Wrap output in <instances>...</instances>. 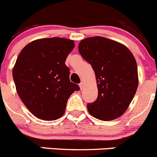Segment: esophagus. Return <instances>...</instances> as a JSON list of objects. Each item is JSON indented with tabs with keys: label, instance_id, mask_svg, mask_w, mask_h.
<instances>
[{
	"label": "esophagus",
	"instance_id": "34e87169",
	"mask_svg": "<svg viewBox=\"0 0 157 157\" xmlns=\"http://www.w3.org/2000/svg\"><path fill=\"white\" fill-rule=\"evenodd\" d=\"M79 87H80V89L82 90L84 88V82H82L80 84H79Z\"/></svg>",
	"mask_w": 157,
	"mask_h": 157
}]
</instances>
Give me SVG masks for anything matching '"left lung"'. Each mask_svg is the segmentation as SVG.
<instances>
[{"mask_svg":"<svg viewBox=\"0 0 157 157\" xmlns=\"http://www.w3.org/2000/svg\"><path fill=\"white\" fill-rule=\"evenodd\" d=\"M78 52L91 64L98 84L97 100L87 105L88 112L101 121L121 117L138 86L137 66L133 54L121 43L102 36L82 40Z\"/></svg>","mask_w":157,"mask_h":157,"instance_id":"1","label":"left lung"}]
</instances>
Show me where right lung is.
<instances>
[{"mask_svg":"<svg viewBox=\"0 0 157 157\" xmlns=\"http://www.w3.org/2000/svg\"><path fill=\"white\" fill-rule=\"evenodd\" d=\"M75 47L72 40L44 38L21 50L13 69L18 95L38 118L53 121L63 115L71 94L80 88L69 80L65 62Z\"/></svg>","mask_w":157,"mask_h":157,"instance_id":"1","label":"right lung"}]
</instances>
